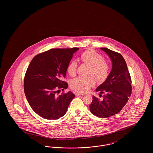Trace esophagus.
Here are the masks:
<instances>
[{
	"label": "esophagus",
	"instance_id": "esophagus-1",
	"mask_svg": "<svg viewBox=\"0 0 153 153\" xmlns=\"http://www.w3.org/2000/svg\"><path fill=\"white\" fill-rule=\"evenodd\" d=\"M83 95V94H81V93H79V92H76V96H77V95H79V96H81V95Z\"/></svg>",
	"mask_w": 153,
	"mask_h": 153
}]
</instances>
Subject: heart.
<instances>
[{"instance_id": "obj_1", "label": "heart", "mask_w": 153, "mask_h": 153, "mask_svg": "<svg viewBox=\"0 0 153 153\" xmlns=\"http://www.w3.org/2000/svg\"><path fill=\"white\" fill-rule=\"evenodd\" d=\"M81 60L91 66L89 74H93L99 80L105 79L108 76L109 66L108 63L104 60L102 55L93 50H88L80 56ZM77 62L76 60L71 61L66 67V72L71 76L76 74ZM96 81L92 76L84 77H77L72 80L71 87L73 90L84 93L88 92L95 85Z\"/></svg>"}]
</instances>
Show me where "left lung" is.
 I'll list each match as a JSON object with an SVG mask.
<instances>
[{
    "label": "left lung",
    "mask_w": 153,
    "mask_h": 153,
    "mask_svg": "<svg viewBox=\"0 0 153 153\" xmlns=\"http://www.w3.org/2000/svg\"><path fill=\"white\" fill-rule=\"evenodd\" d=\"M100 49L109 56L112 66L105 81L96 90L104 94L102 99L93 96L89 108L96 117L105 118L117 114L123 108L131 96L132 87L130 74L123 56L107 48Z\"/></svg>",
    "instance_id": "8db88e82"
}]
</instances>
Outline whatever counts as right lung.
Wrapping results in <instances>:
<instances>
[{
    "label": "right lung",
    "mask_w": 153,
    "mask_h": 153,
    "mask_svg": "<svg viewBox=\"0 0 153 153\" xmlns=\"http://www.w3.org/2000/svg\"><path fill=\"white\" fill-rule=\"evenodd\" d=\"M79 49H52L37 54L30 62L24 79V91L30 107L39 116L56 120L65 114L75 95L71 91L60 95L56 93L68 87L62 79Z\"/></svg>",
    "instance_id": "add662e5"
}]
</instances>
